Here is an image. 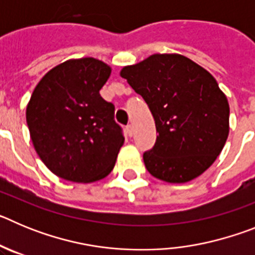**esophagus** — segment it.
<instances>
[{"mask_svg": "<svg viewBox=\"0 0 255 255\" xmlns=\"http://www.w3.org/2000/svg\"><path fill=\"white\" fill-rule=\"evenodd\" d=\"M126 134L129 135V136H132V125L126 126Z\"/></svg>", "mask_w": 255, "mask_h": 255, "instance_id": "obj_1", "label": "esophagus"}]
</instances>
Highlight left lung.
I'll use <instances>...</instances> for the list:
<instances>
[{
  "instance_id": "1",
  "label": "left lung",
  "mask_w": 255,
  "mask_h": 255,
  "mask_svg": "<svg viewBox=\"0 0 255 255\" xmlns=\"http://www.w3.org/2000/svg\"><path fill=\"white\" fill-rule=\"evenodd\" d=\"M120 75L149 107L158 132L143 154L148 172L182 184L200 176L229 136L230 107L216 79L177 53H155L125 66Z\"/></svg>"
}]
</instances>
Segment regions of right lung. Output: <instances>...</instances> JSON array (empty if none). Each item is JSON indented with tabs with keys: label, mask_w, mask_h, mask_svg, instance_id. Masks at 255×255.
Wrapping results in <instances>:
<instances>
[{
	"label": "right lung",
	"mask_w": 255,
	"mask_h": 255,
	"mask_svg": "<svg viewBox=\"0 0 255 255\" xmlns=\"http://www.w3.org/2000/svg\"><path fill=\"white\" fill-rule=\"evenodd\" d=\"M111 67L93 57L65 61L40 79L26 106L35 152L58 177L93 182L111 172L124 144L115 106L101 97Z\"/></svg>",
	"instance_id": "obj_1"
}]
</instances>
